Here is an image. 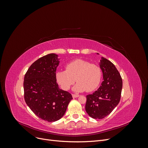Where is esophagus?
I'll use <instances>...</instances> for the list:
<instances>
[{"label": "esophagus", "mask_w": 148, "mask_h": 148, "mask_svg": "<svg viewBox=\"0 0 148 148\" xmlns=\"http://www.w3.org/2000/svg\"><path fill=\"white\" fill-rule=\"evenodd\" d=\"M79 95L78 94H76V95H75V94H73L72 95V97H73V98H75V97H79Z\"/></svg>", "instance_id": "esophagus-1"}]
</instances>
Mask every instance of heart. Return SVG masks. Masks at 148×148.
<instances>
[{"label":"heart","instance_id":"b5f03b06","mask_svg":"<svg viewBox=\"0 0 148 148\" xmlns=\"http://www.w3.org/2000/svg\"><path fill=\"white\" fill-rule=\"evenodd\" d=\"M65 70L57 71L56 74L57 82L64 90H69L76 81L73 87L76 92H91L96 89L101 82L102 71L95 64L82 59H77L66 64Z\"/></svg>","mask_w":148,"mask_h":148}]
</instances>
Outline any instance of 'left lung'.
<instances>
[{"label":"left lung","mask_w":148,"mask_h":148,"mask_svg":"<svg viewBox=\"0 0 148 148\" xmlns=\"http://www.w3.org/2000/svg\"><path fill=\"white\" fill-rule=\"evenodd\" d=\"M99 65L103 82L97 91L86 96L85 106L87 114L96 119L106 117L118 105L122 89V79L115 65L103 57Z\"/></svg>","instance_id":"obj_1"}]
</instances>
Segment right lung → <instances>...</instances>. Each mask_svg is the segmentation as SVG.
<instances>
[{
    "mask_svg": "<svg viewBox=\"0 0 148 148\" xmlns=\"http://www.w3.org/2000/svg\"><path fill=\"white\" fill-rule=\"evenodd\" d=\"M59 56L49 53L31 65L24 78L25 100L38 117L55 122L65 114L71 94L60 89L56 78L60 61Z\"/></svg>",
    "mask_w": 148,
    "mask_h": 148,
    "instance_id": "add662e5",
    "label": "right lung"
}]
</instances>
